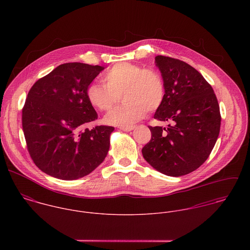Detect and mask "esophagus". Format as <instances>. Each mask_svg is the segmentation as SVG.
<instances>
[{
    "mask_svg": "<svg viewBox=\"0 0 250 250\" xmlns=\"http://www.w3.org/2000/svg\"><path fill=\"white\" fill-rule=\"evenodd\" d=\"M134 126H130V127H120V130L124 131V132H130L132 130H134Z\"/></svg>",
    "mask_w": 250,
    "mask_h": 250,
    "instance_id": "esophagus-1",
    "label": "esophagus"
}]
</instances>
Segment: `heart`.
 Instances as JSON below:
<instances>
[{"label": "heart", "instance_id": "heart-1", "mask_svg": "<svg viewBox=\"0 0 250 250\" xmlns=\"http://www.w3.org/2000/svg\"><path fill=\"white\" fill-rule=\"evenodd\" d=\"M104 83H93L86 88L89 104L101 111H107L123 97L125 103L115 107L104 118L108 125L130 127L143 118L147 110L155 111L166 98V85L162 76L142 65L119 62L104 75Z\"/></svg>", "mask_w": 250, "mask_h": 250}]
</instances>
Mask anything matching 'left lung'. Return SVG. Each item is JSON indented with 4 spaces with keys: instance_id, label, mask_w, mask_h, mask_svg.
<instances>
[{
    "instance_id": "obj_1",
    "label": "left lung",
    "mask_w": 250,
    "mask_h": 250,
    "mask_svg": "<svg viewBox=\"0 0 250 250\" xmlns=\"http://www.w3.org/2000/svg\"><path fill=\"white\" fill-rule=\"evenodd\" d=\"M155 62L166 85V98L154 118L168 128L151 127L143 158L156 170L179 177L197 169L210 156L220 129V112L211 84L189 64L157 56Z\"/></svg>"
}]
</instances>
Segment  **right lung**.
<instances>
[{
	"instance_id": "1",
	"label": "right lung",
	"mask_w": 250,
	"mask_h": 250,
	"mask_svg": "<svg viewBox=\"0 0 250 250\" xmlns=\"http://www.w3.org/2000/svg\"><path fill=\"white\" fill-rule=\"evenodd\" d=\"M104 69L81 62L61 64L30 89L22 126L31 158L46 174L82 178L105 160L114 128H83L98 117L86 98V88Z\"/></svg>"
}]
</instances>
